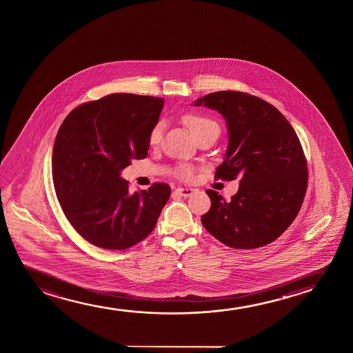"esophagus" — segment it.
<instances>
[{"label":"esophagus","mask_w":353,"mask_h":353,"mask_svg":"<svg viewBox=\"0 0 353 353\" xmlns=\"http://www.w3.org/2000/svg\"><path fill=\"white\" fill-rule=\"evenodd\" d=\"M194 192L195 190L193 188H187V187H181V188L176 189V193L181 195V196H183V198H188L192 194H194Z\"/></svg>","instance_id":"esophagus-1"}]
</instances>
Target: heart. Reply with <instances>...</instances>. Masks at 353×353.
Listing matches in <instances>:
<instances>
[{"mask_svg":"<svg viewBox=\"0 0 353 353\" xmlns=\"http://www.w3.org/2000/svg\"><path fill=\"white\" fill-rule=\"evenodd\" d=\"M183 121L184 124L188 126L189 130L193 132L196 139H198L199 136L203 135L205 132H208V131L217 130L218 132H219V126H218L217 123L212 121V119H210L208 117L190 113V114H187V116L183 117ZM163 129H164L163 123H157V124L152 128L150 136H148V141H150V145H155L159 143L160 141H161V137H163ZM179 174H182L185 179H188V177L192 176L193 172H192L190 168L183 166V168L179 169Z\"/></svg>","mask_w":353,"mask_h":353,"instance_id":"obj_1","label":"heart"}]
</instances>
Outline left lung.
<instances>
[{
    "mask_svg": "<svg viewBox=\"0 0 353 353\" xmlns=\"http://www.w3.org/2000/svg\"><path fill=\"white\" fill-rule=\"evenodd\" d=\"M201 105L219 112L229 131L214 179H240L230 201L206 190L211 208L201 223L232 248L269 245L294 221L306 194L307 163L298 135L276 107L247 92H211L195 102Z\"/></svg>",
    "mask_w": 353,
    "mask_h": 353,
    "instance_id": "obj_1",
    "label": "left lung"
}]
</instances>
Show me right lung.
<instances>
[{"label": "right lung", "mask_w": 353, "mask_h": 353, "mask_svg": "<svg viewBox=\"0 0 353 353\" xmlns=\"http://www.w3.org/2000/svg\"><path fill=\"white\" fill-rule=\"evenodd\" d=\"M163 106L160 97L111 94L76 107L59 129L52 161L57 198L68 222L94 246H135L153 232L169 200V184L131 194L121 177L131 159L147 157Z\"/></svg>", "instance_id": "1"}]
</instances>
